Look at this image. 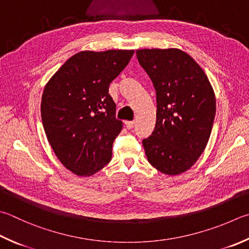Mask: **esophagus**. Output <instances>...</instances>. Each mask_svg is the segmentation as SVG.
Instances as JSON below:
<instances>
[{"label": "esophagus", "mask_w": 249, "mask_h": 249, "mask_svg": "<svg viewBox=\"0 0 249 249\" xmlns=\"http://www.w3.org/2000/svg\"><path fill=\"white\" fill-rule=\"evenodd\" d=\"M125 126H126V129H132L133 128V125H134V121H125Z\"/></svg>", "instance_id": "34e87169"}]
</instances>
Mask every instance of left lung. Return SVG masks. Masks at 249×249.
Returning a JSON list of instances; mask_svg holds the SVG:
<instances>
[{"mask_svg":"<svg viewBox=\"0 0 249 249\" xmlns=\"http://www.w3.org/2000/svg\"><path fill=\"white\" fill-rule=\"evenodd\" d=\"M156 91V125L142 141L147 160L168 176L184 172L204 152L215 116V97L207 76L178 49L137 51Z\"/></svg>","mask_w":249,"mask_h":249,"instance_id":"8db88e82","label":"left lung"}]
</instances>
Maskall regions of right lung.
<instances>
[{"label": "right lung", "instance_id": "obj_1", "mask_svg": "<svg viewBox=\"0 0 249 249\" xmlns=\"http://www.w3.org/2000/svg\"><path fill=\"white\" fill-rule=\"evenodd\" d=\"M133 50L80 52L44 88L41 117L56 156L78 176H92L111 159L123 123L116 118L109 84L129 64Z\"/></svg>", "mask_w": 249, "mask_h": 249}]
</instances>
